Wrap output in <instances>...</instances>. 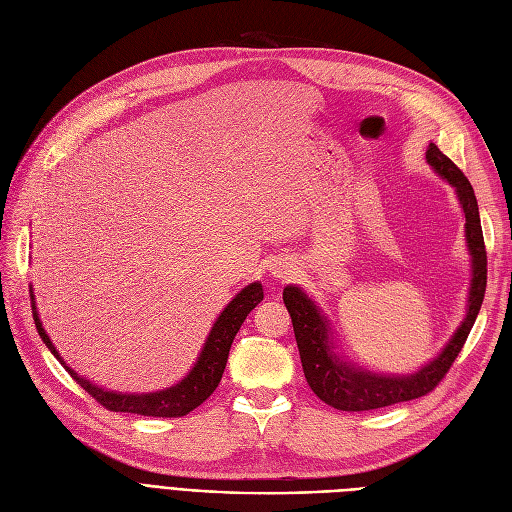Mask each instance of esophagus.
<instances>
[{
	"label": "esophagus",
	"mask_w": 512,
	"mask_h": 512,
	"mask_svg": "<svg viewBox=\"0 0 512 512\" xmlns=\"http://www.w3.org/2000/svg\"><path fill=\"white\" fill-rule=\"evenodd\" d=\"M273 275L275 277H279V279H285V277H290L292 275V267H290V264H281V262H277L275 264V267H273Z\"/></svg>",
	"instance_id": "obj_1"
}]
</instances>
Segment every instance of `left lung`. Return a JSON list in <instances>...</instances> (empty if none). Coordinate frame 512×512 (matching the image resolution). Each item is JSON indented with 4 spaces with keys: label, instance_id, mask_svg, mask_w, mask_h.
Returning <instances> with one entry per match:
<instances>
[{
    "label": "left lung",
    "instance_id": "left-lung-1",
    "mask_svg": "<svg viewBox=\"0 0 512 512\" xmlns=\"http://www.w3.org/2000/svg\"><path fill=\"white\" fill-rule=\"evenodd\" d=\"M426 159L443 178H447L449 185L456 187L458 199L466 216V243L470 256H473V283H470L466 319L458 327L454 338L449 340L443 353L435 361L422 367L420 372L401 378L378 376L372 372L357 370L353 365H346L332 355L327 323L317 311V306L311 302V298H306V294L300 288L288 285V288L283 290V302L292 317L304 378L313 388V393L327 405L336 407V410H378V407L412 401L435 391L437 384L445 378L449 367L454 365L458 353L462 351V346L470 334V327H473L483 304L487 285V252L473 185H470L468 178L462 174L456 163L439 151L437 145L428 147Z\"/></svg>",
    "mask_w": 512,
    "mask_h": 512
}]
</instances>
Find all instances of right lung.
Here are the masks:
<instances>
[{
    "label": "right lung",
    "instance_id": "1",
    "mask_svg": "<svg viewBox=\"0 0 512 512\" xmlns=\"http://www.w3.org/2000/svg\"><path fill=\"white\" fill-rule=\"evenodd\" d=\"M29 294H31L33 319H35L37 332H39V336H42V340L46 342L50 353L65 365V370L71 374V378L77 380V384L81 388H86V393L92 395L109 412H128V414L153 416V418L187 416L189 412H193L195 407H199L203 401H206L216 391V386H218V382L224 374V367H227L231 344H233V340L239 332L243 319L248 317L254 306L264 298L262 285L260 283H250L248 288L241 290L229 302L227 309H224L220 313V317L216 319L212 332L206 340V346H203V351H201L195 367L189 372V376L185 380L178 382L172 388H168V391H159V393H151V395H119V393L105 391V388H98V386L90 384L84 378H79L71 370V367L58 357L54 344L50 342L42 323H39V317H37V311H35V298H33L31 288H29Z\"/></svg>",
    "mask_w": 512,
    "mask_h": 512
}]
</instances>
